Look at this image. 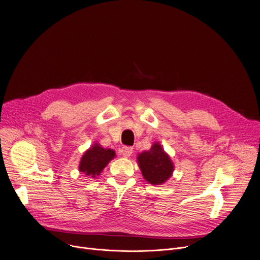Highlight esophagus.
Listing matches in <instances>:
<instances>
[{"label": "esophagus", "instance_id": "esophagus-1", "mask_svg": "<svg viewBox=\"0 0 260 260\" xmlns=\"http://www.w3.org/2000/svg\"><path fill=\"white\" fill-rule=\"evenodd\" d=\"M132 152H133V149L131 147H123V148H121V150H120V153H121V155H123L124 157L131 156Z\"/></svg>", "mask_w": 260, "mask_h": 260}]
</instances>
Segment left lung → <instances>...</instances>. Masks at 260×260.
I'll return each mask as SVG.
<instances>
[{
  "mask_svg": "<svg viewBox=\"0 0 260 260\" xmlns=\"http://www.w3.org/2000/svg\"><path fill=\"white\" fill-rule=\"evenodd\" d=\"M137 164L144 178L151 185H162L174 171V164L161 145L155 142L151 149L137 155Z\"/></svg>",
  "mask_w": 260,
  "mask_h": 260,
  "instance_id": "1",
  "label": "left lung"
}]
</instances>
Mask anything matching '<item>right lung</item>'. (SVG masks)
Segmentation results:
<instances>
[{"label": "right lung", "instance_id": "1", "mask_svg": "<svg viewBox=\"0 0 260 260\" xmlns=\"http://www.w3.org/2000/svg\"><path fill=\"white\" fill-rule=\"evenodd\" d=\"M114 157V150L103 148L99 143H94L84 152L80 160L79 171L84 173L86 177L95 178Z\"/></svg>", "mask_w": 260, "mask_h": 260}]
</instances>
